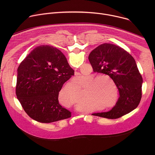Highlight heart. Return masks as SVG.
Segmentation results:
<instances>
[{
  "instance_id": "1",
  "label": "heart",
  "mask_w": 155,
  "mask_h": 155,
  "mask_svg": "<svg viewBox=\"0 0 155 155\" xmlns=\"http://www.w3.org/2000/svg\"><path fill=\"white\" fill-rule=\"evenodd\" d=\"M83 78V77H78L77 81H81ZM101 79H105V77L91 75L86 79L88 82L90 81L87 86L81 85L78 90V85L75 83L73 81L68 83L60 90L59 98L63 102L69 105H74L77 103L78 107L83 106L84 102L87 104L94 105L109 104L112 101V96L103 87L102 80ZM84 87H86L84 91L83 90Z\"/></svg>"
}]
</instances>
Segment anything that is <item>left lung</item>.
Here are the masks:
<instances>
[{"label":"left lung","instance_id":"1","mask_svg":"<svg viewBox=\"0 0 155 155\" xmlns=\"http://www.w3.org/2000/svg\"><path fill=\"white\" fill-rule=\"evenodd\" d=\"M88 59L93 71L111 77L120 93L111 110L92 115L116 119L136 109L142 97L143 80L134 58L121 47L105 43L94 49Z\"/></svg>","mask_w":155,"mask_h":155}]
</instances>
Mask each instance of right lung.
<instances>
[{
    "label": "right lung",
    "mask_w": 155,
    "mask_h": 155,
    "mask_svg": "<svg viewBox=\"0 0 155 155\" xmlns=\"http://www.w3.org/2000/svg\"><path fill=\"white\" fill-rule=\"evenodd\" d=\"M74 75L63 53L49 45L35 48L17 71L16 94L26 113L33 120L50 123L71 117L58 101L63 84Z\"/></svg>",
    "instance_id": "obj_1"
}]
</instances>
